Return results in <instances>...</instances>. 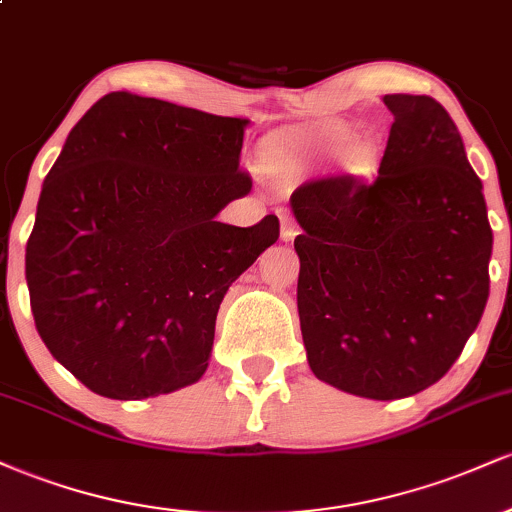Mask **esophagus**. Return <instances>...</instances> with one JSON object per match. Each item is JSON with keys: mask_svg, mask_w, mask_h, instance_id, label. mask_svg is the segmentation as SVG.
<instances>
[{"mask_svg": "<svg viewBox=\"0 0 512 512\" xmlns=\"http://www.w3.org/2000/svg\"><path fill=\"white\" fill-rule=\"evenodd\" d=\"M296 236H298L296 221H293L291 216H281V240H286V243H289V240H293Z\"/></svg>", "mask_w": 512, "mask_h": 512, "instance_id": "esophagus-1", "label": "esophagus"}]
</instances>
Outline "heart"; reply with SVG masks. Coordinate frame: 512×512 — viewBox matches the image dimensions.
I'll return each instance as SVG.
<instances>
[{
  "label": "heart",
  "instance_id": "b5f03b06",
  "mask_svg": "<svg viewBox=\"0 0 512 512\" xmlns=\"http://www.w3.org/2000/svg\"><path fill=\"white\" fill-rule=\"evenodd\" d=\"M349 142V129L344 127H325L317 129V132H308L301 134V137H293L281 146V156L286 158H310V156H332L337 154L342 146ZM375 158V149L373 144L361 142L354 144L346 154V163L349 168L361 170L368 168Z\"/></svg>",
  "mask_w": 512,
  "mask_h": 512
}]
</instances>
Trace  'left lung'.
<instances>
[{"instance_id": "obj_1", "label": "left lung", "mask_w": 512, "mask_h": 512, "mask_svg": "<svg viewBox=\"0 0 512 512\" xmlns=\"http://www.w3.org/2000/svg\"><path fill=\"white\" fill-rule=\"evenodd\" d=\"M378 175L308 180L291 195L298 315L313 373L368 399L448 373L489 298L493 233L481 180L438 101L390 93Z\"/></svg>"}]
</instances>
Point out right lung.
<instances>
[{"mask_svg":"<svg viewBox=\"0 0 512 512\" xmlns=\"http://www.w3.org/2000/svg\"><path fill=\"white\" fill-rule=\"evenodd\" d=\"M248 120L115 91L69 132L26 245L35 330L110 399L195 383L228 286L279 240V219L216 221L248 195Z\"/></svg>","mask_w":512,"mask_h":512,"instance_id":"add662e5","label":"right lung"}]
</instances>
